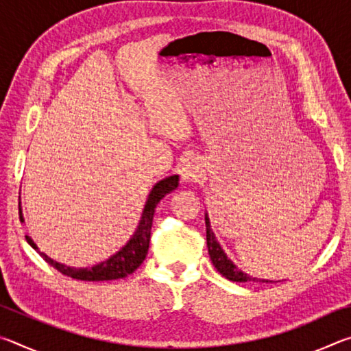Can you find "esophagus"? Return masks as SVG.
<instances>
[{"label": "esophagus", "instance_id": "1", "mask_svg": "<svg viewBox=\"0 0 351 351\" xmlns=\"http://www.w3.org/2000/svg\"><path fill=\"white\" fill-rule=\"evenodd\" d=\"M199 176H201V169L198 167L197 162L192 161V159H190V161H187L186 164L182 165L181 178L186 182H195Z\"/></svg>", "mask_w": 351, "mask_h": 351}]
</instances>
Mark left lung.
Masks as SVG:
<instances>
[{"instance_id": "1", "label": "left lung", "mask_w": 351, "mask_h": 351, "mask_svg": "<svg viewBox=\"0 0 351 351\" xmlns=\"http://www.w3.org/2000/svg\"><path fill=\"white\" fill-rule=\"evenodd\" d=\"M206 237H207V249H209L212 263H213V266H215L219 274L228 278V280L240 282V283H245V282L269 283V282H272V280H265V278L251 277V276H247L246 272H243L241 269L237 268V266L234 265V261H230L228 258V255H226V252L223 251V247L219 246V243L215 239V234L212 232L210 221H209V217H207V213H206Z\"/></svg>"}]
</instances>
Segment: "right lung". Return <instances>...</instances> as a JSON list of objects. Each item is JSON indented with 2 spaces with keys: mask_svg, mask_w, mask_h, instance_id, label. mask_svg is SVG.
Listing matches in <instances>:
<instances>
[{
  "mask_svg": "<svg viewBox=\"0 0 351 351\" xmlns=\"http://www.w3.org/2000/svg\"><path fill=\"white\" fill-rule=\"evenodd\" d=\"M180 176H167L156 182L152 189L150 195H148L147 203L142 212L141 221L138 224V229L133 234L132 239L123 246L121 251H117L114 255H111L108 260L100 261V263L91 266V268H71L63 263L52 260L47 257L45 252H40L38 246L35 245L31 237L26 235V240L35 251H37L41 257L45 258L46 263L54 266L57 271H60L63 276L77 278V280L85 282H104V280H116V278H123L139 268L142 261L145 260V255L148 252V245H150V232H152V223L153 215L156 210V206L165 195L170 193L171 190L178 187Z\"/></svg>",
  "mask_w": 351,
  "mask_h": 351,
  "instance_id": "obj_1",
  "label": "right lung"
}]
</instances>
